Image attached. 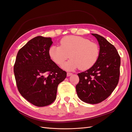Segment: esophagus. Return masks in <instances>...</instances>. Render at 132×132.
<instances>
[{"instance_id":"esophagus-1","label":"esophagus","mask_w":132,"mask_h":132,"mask_svg":"<svg viewBox=\"0 0 132 132\" xmlns=\"http://www.w3.org/2000/svg\"><path fill=\"white\" fill-rule=\"evenodd\" d=\"M72 74H73L71 73H69V72L67 73V77H69V76L71 75H72Z\"/></svg>"}]
</instances>
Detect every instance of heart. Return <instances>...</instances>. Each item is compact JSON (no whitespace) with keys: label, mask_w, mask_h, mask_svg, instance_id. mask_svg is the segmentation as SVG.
<instances>
[{"label":"heart","mask_w":132,"mask_h":132,"mask_svg":"<svg viewBox=\"0 0 132 132\" xmlns=\"http://www.w3.org/2000/svg\"><path fill=\"white\" fill-rule=\"evenodd\" d=\"M51 59L64 69L74 70L79 68L82 70H87L96 63L100 55V47L96 43L78 36H67L62 38L59 46H52L48 50Z\"/></svg>","instance_id":"b5f03b06"}]
</instances>
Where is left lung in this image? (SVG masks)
I'll return each instance as SVG.
<instances>
[{
  "mask_svg": "<svg viewBox=\"0 0 132 132\" xmlns=\"http://www.w3.org/2000/svg\"><path fill=\"white\" fill-rule=\"evenodd\" d=\"M100 45V55L94 65L79 73L76 91L81 101L96 104L109 97L117 86L120 74L121 58L115 47L101 36L92 34Z\"/></svg>",
  "mask_w": 132,
  "mask_h": 132,
  "instance_id": "1",
  "label": "left lung"
}]
</instances>
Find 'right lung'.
I'll return each mask as SVG.
<instances>
[{
  "mask_svg": "<svg viewBox=\"0 0 132 132\" xmlns=\"http://www.w3.org/2000/svg\"><path fill=\"white\" fill-rule=\"evenodd\" d=\"M51 37L37 36L20 49L14 72L19 93L27 101L38 107L51 105L56 98L58 85L67 77L51 59Z\"/></svg>",
  "mask_w": 132,
  "mask_h": 132,
  "instance_id": "1",
  "label": "right lung"
}]
</instances>
